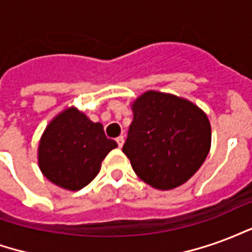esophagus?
<instances>
[{
    "label": "esophagus",
    "mask_w": 252,
    "mask_h": 252,
    "mask_svg": "<svg viewBox=\"0 0 252 252\" xmlns=\"http://www.w3.org/2000/svg\"><path fill=\"white\" fill-rule=\"evenodd\" d=\"M116 142H117V146H119V147H123V144H124V136L116 137Z\"/></svg>",
    "instance_id": "34e87169"
}]
</instances>
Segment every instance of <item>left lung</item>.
Returning a JSON list of instances; mask_svg holds the SVG:
<instances>
[{
	"label": "left lung",
	"instance_id": "8db88e82",
	"mask_svg": "<svg viewBox=\"0 0 252 252\" xmlns=\"http://www.w3.org/2000/svg\"><path fill=\"white\" fill-rule=\"evenodd\" d=\"M132 110L123 153L133 171L159 190L185 184L211 150V124L205 113L188 99L154 90L137 97Z\"/></svg>",
	"mask_w": 252,
	"mask_h": 252
}]
</instances>
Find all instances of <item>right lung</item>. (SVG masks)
I'll use <instances>...</instances> for the list:
<instances>
[{
    "label": "right lung",
    "instance_id": "right-lung-1",
    "mask_svg": "<svg viewBox=\"0 0 252 252\" xmlns=\"http://www.w3.org/2000/svg\"><path fill=\"white\" fill-rule=\"evenodd\" d=\"M117 147L104 126L77 108H68L47 126L39 143V167L47 180L67 190H79L98 174L101 162Z\"/></svg>",
    "mask_w": 252,
    "mask_h": 252
}]
</instances>
